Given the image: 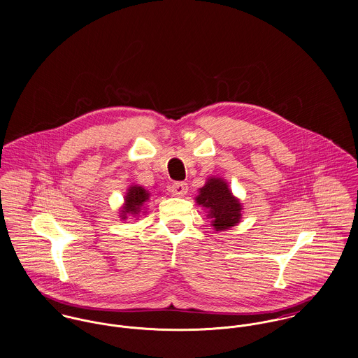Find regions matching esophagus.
<instances>
[{"mask_svg":"<svg viewBox=\"0 0 358 358\" xmlns=\"http://www.w3.org/2000/svg\"><path fill=\"white\" fill-rule=\"evenodd\" d=\"M170 192L174 196H184L188 192V184L187 182H173L170 187Z\"/></svg>","mask_w":358,"mask_h":358,"instance_id":"34e87169","label":"esophagus"}]
</instances>
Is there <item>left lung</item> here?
Returning a JSON list of instances; mask_svg holds the SVG:
<instances>
[{"mask_svg": "<svg viewBox=\"0 0 358 358\" xmlns=\"http://www.w3.org/2000/svg\"><path fill=\"white\" fill-rule=\"evenodd\" d=\"M196 200L199 204L208 208V217L213 218L211 222L215 231H225L235 227L241 217V204L221 178H210L200 188Z\"/></svg>", "mask_w": 358, "mask_h": 358, "instance_id": "obj_1", "label": "left lung"}]
</instances>
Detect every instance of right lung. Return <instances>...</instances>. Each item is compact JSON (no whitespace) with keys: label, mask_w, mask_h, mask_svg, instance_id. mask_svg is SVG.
Listing matches in <instances>:
<instances>
[{"label":"right lung","mask_w":358,"mask_h":358,"mask_svg":"<svg viewBox=\"0 0 358 358\" xmlns=\"http://www.w3.org/2000/svg\"><path fill=\"white\" fill-rule=\"evenodd\" d=\"M148 198H150V194L143 187H137V185L130 187L129 192L124 196L126 204L123 206L120 217L124 220L126 214L137 215L140 213V210H141V206L144 204V201L148 200Z\"/></svg>","instance_id":"1"}]
</instances>
